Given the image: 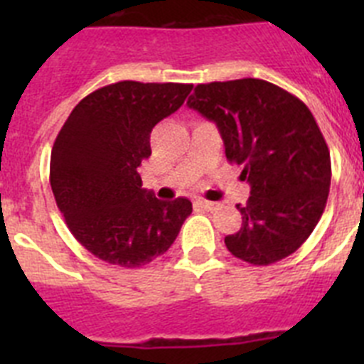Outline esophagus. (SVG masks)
<instances>
[{
  "mask_svg": "<svg viewBox=\"0 0 364 364\" xmlns=\"http://www.w3.org/2000/svg\"><path fill=\"white\" fill-rule=\"evenodd\" d=\"M197 205L198 208H202V210H205V211H213L215 208H217V205L213 204V202H210V200H197Z\"/></svg>",
  "mask_w": 364,
  "mask_h": 364,
  "instance_id": "obj_1",
  "label": "esophagus"
}]
</instances>
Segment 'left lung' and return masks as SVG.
Returning a JSON list of instances; mask_svg holds the SVG:
<instances>
[{"label": "left lung", "mask_w": 364, "mask_h": 364, "mask_svg": "<svg viewBox=\"0 0 364 364\" xmlns=\"http://www.w3.org/2000/svg\"><path fill=\"white\" fill-rule=\"evenodd\" d=\"M189 109L215 122L226 159L250 182L242 226L224 242L237 259L268 266L297 252L317 226L332 164L310 109L297 96L257 78L200 83Z\"/></svg>", "instance_id": "left-lung-1"}]
</instances>
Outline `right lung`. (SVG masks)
<instances>
[{
	"label": "right lung",
	"mask_w": 364,
	"mask_h": 364,
	"mask_svg": "<svg viewBox=\"0 0 364 364\" xmlns=\"http://www.w3.org/2000/svg\"><path fill=\"white\" fill-rule=\"evenodd\" d=\"M189 83H111L80 102L50 153V188L74 239L122 268H140L171 247L191 215L188 198L159 200L138 167L151 131L191 92Z\"/></svg>",
	"instance_id": "obj_1"
}]
</instances>
